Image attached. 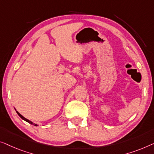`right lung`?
Returning a JSON list of instances; mask_svg holds the SVG:
<instances>
[{
  "mask_svg": "<svg viewBox=\"0 0 154 154\" xmlns=\"http://www.w3.org/2000/svg\"><path fill=\"white\" fill-rule=\"evenodd\" d=\"M17 114H18V115H19V116H20V117H21V119H23V120H24V121H26V122H28V123H31V124H33V125H35V126H37V125H37V124H35V123H33V122H32V121H29V119H26L25 117H23V116L22 115H21V114H19V112H17Z\"/></svg>",
  "mask_w": 154,
  "mask_h": 154,
  "instance_id": "add662e5",
  "label": "right lung"
}]
</instances>
